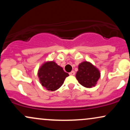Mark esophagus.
Masks as SVG:
<instances>
[{
  "label": "esophagus",
  "mask_w": 130,
  "mask_h": 130,
  "mask_svg": "<svg viewBox=\"0 0 130 130\" xmlns=\"http://www.w3.org/2000/svg\"><path fill=\"white\" fill-rule=\"evenodd\" d=\"M69 74L71 76H74V74H75V72H74V71H71V72L69 73Z\"/></svg>",
  "instance_id": "esophagus-1"
}]
</instances>
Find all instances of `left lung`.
<instances>
[{
    "label": "left lung",
    "instance_id": "obj_1",
    "mask_svg": "<svg viewBox=\"0 0 130 130\" xmlns=\"http://www.w3.org/2000/svg\"><path fill=\"white\" fill-rule=\"evenodd\" d=\"M76 77L80 84L85 87L91 88L96 85L100 73L99 70L90 62H83L79 65Z\"/></svg>",
    "mask_w": 130,
    "mask_h": 130
}]
</instances>
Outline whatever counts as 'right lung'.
<instances>
[{
	"mask_svg": "<svg viewBox=\"0 0 130 130\" xmlns=\"http://www.w3.org/2000/svg\"><path fill=\"white\" fill-rule=\"evenodd\" d=\"M38 76L43 87L48 90L54 91L62 86L69 74L65 72L62 67L52 61L46 62L40 67Z\"/></svg>",
	"mask_w": 130,
	"mask_h": 130,
	"instance_id": "right-lung-1",
	"label": "right lung"
}]
</instances>
